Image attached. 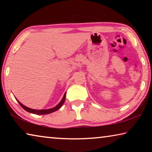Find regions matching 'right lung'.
Instances as JSON below:
<instances>
[{"label": "right lung", "mask_w": 152, "mask_h": 152, "mask_svg": "<svg viewBox=\"0 0 152 152\" xmlns=\"http://www.w3.org/2000/svg\"><path fill=\"white\" fill-rule=\"evenodd\" d=\"M66 92H65V94H64L63 99H61V101L60 103L56 105L55 107L51 108V109H42V110L32 109H30V108H29V107H27L26 106H25V105L23 104L21 102H20L19 101H18L17 99V101H18V102H19L20 106H21L23 109H25L27 112L31 113H33V114H35V115H46V114H50V113L56 111V110H58L61 106H62V104H64V101H65V99H66Z\"/></svg>", "instance_id": "right-lung-1"}]
</instances>
